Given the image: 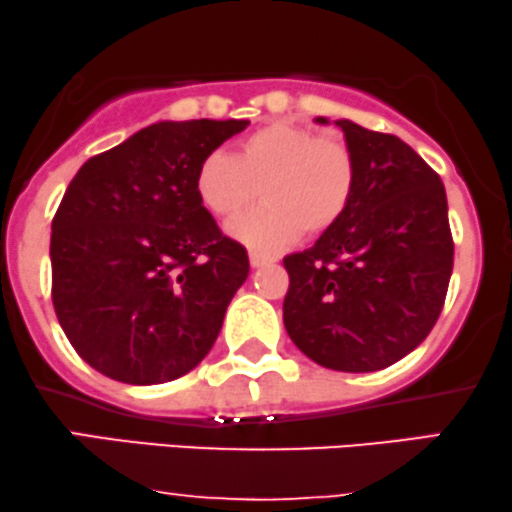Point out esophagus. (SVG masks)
<instances>
[{"mask_svg":"<svg viewBox=\"0 0 512 512\" xmlns=\"http://www.w3.org/2000/svg\"><path fill=\"white\" fill-rule=\"evenodd\" d=\"M272 261H275V258L268 256V254H261V251H249V263H251V268H261V265L272 263Z\"/></svg>","mask_w":512,"mask_h":512,"instance_id":"obj_1","label":"esophagus"}]
</instances>
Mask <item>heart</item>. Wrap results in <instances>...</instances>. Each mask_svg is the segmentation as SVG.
Returning <instances> with one entry per match:
<instances>
[{
    "label": "heart",
    "instance_id": "1",
    "mask_svg": "<svg viewBox=\"0 0 512 512\" xmlns=\"http://www.w3.org/2000/svg\"><path fill=\"white\" fill-rule=\"evenodd\" d=\"M265 204L228 225L237 240L280 247L298 235H322L343 221L357 190L353 150L338 138L289 122H272L237 143L235 155L214 150L199 162L195 192L204 209L232 218L251 202Z\"/></svg>",
    "mask_w": 512,
    "mask_h": 512
}]
</instances>
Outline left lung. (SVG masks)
Masks as SVG:
<instances>
[{"label": "left lung", "instance_id": "left-lung-1", "mask_svg": "<svg viewBox=\"0 0 512 512\" xmlns=\"http://www.w3.org/2000/svg\"><path fill=\"white\" fill-rule=\"evenodd\" d=\"M336 126L355 155L357 190L341 223L284 258V327L320 367L362 374L402 360L435 327L454 242L440 176L407 143L350 119Z\"/></svg>", "mask_w": 512, "mask_h": 512}]
</instances>
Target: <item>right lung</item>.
Segmentation results:
<instances>
[{
  "label": "right lung",
  "mask_w": 512,
  "mask_h": 512,
  "mask_svg": "<svg viewBox=\"0 0 512 512\" xmlns=\"http://www.w3.org/2000/svg\"><path fill=\"white\" fill-rule=\"evenodd\" d=\"M247 119L157 122L91 157L51 223V298L86 364L131 386L207 357L249 275L195 192L199 162Z\"/></svg>",
  "instance_id": "1"
}]
</instances>
